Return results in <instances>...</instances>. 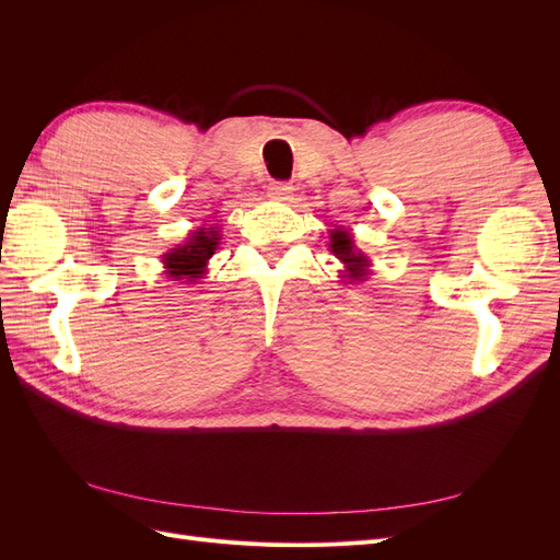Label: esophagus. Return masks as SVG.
Instances as JSON below:
<instances>
[{
  "mask_svg": "<svg viewBox=\"0 0 560 560\" xmlns=\"http://www.w3.org/2000/svg\"><path fill=\"white\" fill-rule=\"evenodd\" d=\"M268 196L270 198H278V200H287L292 196V184L287 182H270L268 184Z\"/></svg>",
  "mask_w": 560,
  "mask_h": 560,
  "instance_id": "34e87169",
  "label": "esophagus"
}]
</instances>
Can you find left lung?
<instances>
[{"label":"left lung","instance_id":"1","mask_svg":"<svg viewBox=\"0 0 560 560\" xmlns=\"http://www.w3.org/2000/svg\"><path fill=\"white\" fill-rule=\"evenodd\" d=\"M331 243H329V249L334 252V257L341 259L346 264V273L341 278L354 282V280H364L366 278V266H369V259L364 257V254L360 249H354V243H352V235L343 229H334L331 231Z\"/></svg>","mask_w":560,"mask_h":560}]
</instances>
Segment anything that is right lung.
Returning a JSON list of instances; mask_svg holds the SVG:
<instances>
[{
	"label": "right lung",
	"mask_w": 560,
	"mask_h": 560,
	"mask_svg": "<svg viewBox=\"0 0 560 560\" xmlns=\"http://www.w3.org/2000/svg\"><path fill=\"white\" fill-rule=\"evenodd\" d=\"M219 241L222 238H219L217 226L194 231L184 245L163 254L165 276L173 280H184L186 284L200 280L206 276V266L214 254Z\"/></svg>",
	"instance_id": "right-lung-1"
}]
</instances>
